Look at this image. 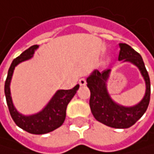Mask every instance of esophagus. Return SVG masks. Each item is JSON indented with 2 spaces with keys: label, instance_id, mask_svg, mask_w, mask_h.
<instances>
[{
  "label": "esophagus",
  "instance_id": "34e87169",
  "mask_svg": "<svg viewBox=\"0 0 154 154\" xmlns=\"http://www.w3.org/2000/svg\"><path fill=\"white\" fill-rule=\"evenodd\" d=\"M79 85H80V86H85V85L87 84V80H86V79H85V78H81V79H79Z\"/></svg>",
  "mask_w": 154,
  "mask_h": 154
}]
</instances>
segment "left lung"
<instances>
[{"mask_svg": "<svg viewBox=\"0 0 154 154\" xmlns=\"http://www.w3.org/2000/svg\"><path fill=\"white\" fill-rule=\"evenodd\" d=\"M119 60L135 65L144 79L146 91L141 101L132 107H124L112 100L107 89V81L110 69L102 72L94 70L87 79V86L90 90V109L97 122L111 128L127 129L135 124L145 113L150 102L151 82L140 54L127 44H119Z\"/></svg>", "mask_w": 154, "mask_h": 154, "instance_id": "1", "label": "left lung"}]
</instances>
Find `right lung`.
Here are the masks:
<instances>
[{
    "label": "right lung",
    "instance_id": "1",
    "mask_svg": "<svg viewBox=\"0 0 154 154\" xmlns=\"http://www.w3.org/2000/svg\"><path fill=\"white\" fill-rule=\"evenodd\" d=\"M37 48V45L29 47L13 61L8 70L7 79L4 85V93L10 114L12 116L15 124L29 133L45 134L59 128L64 123L67 104L70 102L72 97L75 96V94L79 88V85H76L72 89L68 90H57L50 100V101L47 103V105L40 112L36 114L24 116L19 113L14 108L12 100V97H11V79H12L13 73L15 66L21 62L30 59L34 56L35 50H36Z\"/></svg>",
    "mask_w": 154,
    "mask_h": 154
}]
</instances>
